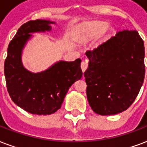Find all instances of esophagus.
<instances>
[{"mask_svg":"<svg viewBox=\"0 0 147 147\" xmlns=\"http://www.w3.org/2000/svg\"><path fill=\"white\" fill-rule=\"evenodd\" d=\"M88 62H82L81 63V68L83 71H85L88 69Z\"/></svg>","mask_w":147,"mask_h":147,"instance_id":"34e87169","label":"esophagus"}]
</instances>
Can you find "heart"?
<instances>
[{
    "mask_svg": "<svg viewBox=\"0 0 147 147\" xmlns=\"http://www.w3.org/2000/svg\"><path fill=\"white\" fill-rule=\"evenodd\" d=\"M107 25L105 23H94L88 25L87 30L88 39H93L97 37L99 34L106 30Z\"/></svg>",
    "mask_w": 147,
    "mask_h": 147,
    "instance_id": "b5f03b06",
    "label": "heart"
}]
</instances>
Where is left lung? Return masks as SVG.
I'll return each instance as SVG.
<instances>
[{
  "mask_svg": "<svg viewBox=\"0 0 147 147\" xmlns=\"http://www.w3.org/2000/svg\"><path fill=\"white\" fill-rule=\"evenodd\" d=\"M84 76L94 112L112 115L126 111L137 97L145 76L144 40L137 30H123L85 53Z\"/></svg>",
  "mask_w": 147,
  "mask_h": 147,
  "instance_id": "obj_1",
  "label": "left lung"
}]
</instances>
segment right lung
I'll return each mask as SVG.
<instances>
[{
  "label": "right lung",
  "instance_id": "1",
  "mask_svg": "<svg viewBox=\"0 0 147 147\" xmlns=\"http://www.w3.org/2000/svg\"><path fill=\"white\" fill-rule=\"evenodd\" d=\"M53 22L36 20L24 24L9 43L4 62L6 85L12 100L22 109L33 114L47 115L61 107L68 90L82 76V60L60 61L47 70L32 73L24 69L21 51L30 33L50 30Z\"/></svg>",
  "mask_w": 147,
  "mask_h": 147
}]
</instances>
